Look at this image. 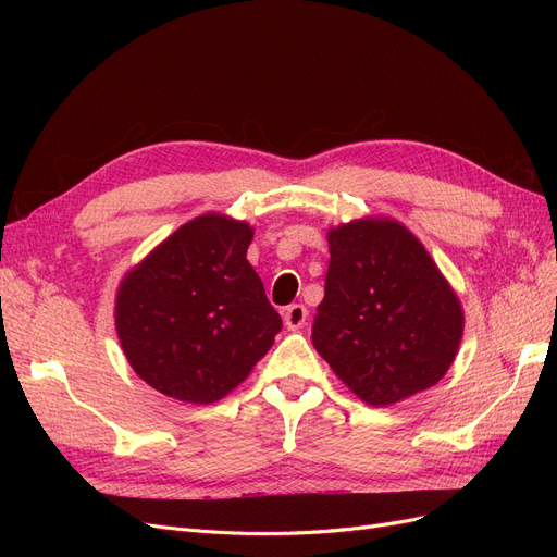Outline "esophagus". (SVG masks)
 Segmentation results:
<instances>
[{
	"mask_svg": "<svg viewBox=\"0 0 557 557\" xmlns=\"http://www.w3.org/2000/svg\"><path fill=\"white\" fill-rule=\"evenodd\" d=\"M307 315H309V311L305 305H290L283 311V323L288 330H299V327H305Z\"/></svg>",
	"mask_w": 557,
	"mask_h": 557,
	"instance_id": "34e87169",
	"label": "esophagus"
}]
</instances>
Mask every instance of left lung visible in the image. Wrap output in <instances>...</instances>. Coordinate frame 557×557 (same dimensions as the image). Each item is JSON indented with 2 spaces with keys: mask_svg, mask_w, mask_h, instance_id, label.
Masks as SVG:
<instances>
[{
  "mask_svg": "<svg viewBox=\"0 0 557 557\" xmlns=\"http://www.w3.org/2000/svg\"><path fill=\"white\" fill-rule=\"evenodd\" d=\"M325 297L311 342L352 393L387 407L428 391L455 360L462 309L413 234L395 221L330 230Z\"/></svg>",
  "mask_w": 557,
  "mask_h": 557,
  "instance_id": "1",
  "label": "left lung"
}]
</instances>
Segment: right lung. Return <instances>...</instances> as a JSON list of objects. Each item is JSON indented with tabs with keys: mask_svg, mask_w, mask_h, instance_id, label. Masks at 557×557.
Wrapping results in <instances>:
<instances>
[{
	"mask_svg": "<svg viewBox=\"0 0 557 557\" xmlns=\"http://www.w3.org/2000/svg\"><path fill=\"white\" fill-rule=\"evenodd\" d=\"M250 239L246 223L199 215L123 278L117 339L134 372L162 395L218 401L272 348L283 323L246 260Z\"/></svg>",
	"mask_w": 557,
	"mask_h": 557,
	"instance_id": "obj_1",
	"label": "right lung"
}]
</instances>
